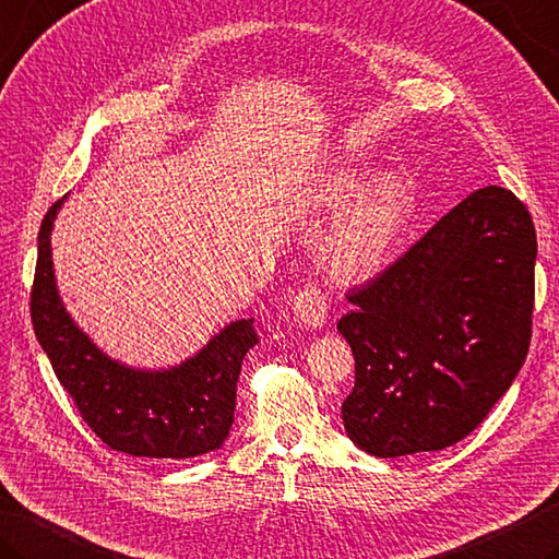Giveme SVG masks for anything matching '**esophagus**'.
<instances>
[{
  "label": "esophagus",
  "instance_id": "34e87169",
  "mask_svg": "<svg viewBox=\"0 0 559 559\" xmlns=\"http://www.w3.org/2000/svg\"><path fill=\"white\" fill-rule=\"evenodd\" d=\"M293 310H295V317H298L300 324L322 326L326 322V310H330V305H326V295L322 288L310 286L295 295Z\"/></svg>",
  "mask_w": 559,
  "mask_h": 559
}]
</instances>
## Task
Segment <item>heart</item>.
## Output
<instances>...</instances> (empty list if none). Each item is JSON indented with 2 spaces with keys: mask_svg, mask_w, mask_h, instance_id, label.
Listing matches in <instances>:
<instances>
[{
  "mask_svg": "<svg viewBox=\"0 0 559 559\" xmlns=\"http://www.w3.org/2000/svg\"><path fill=\"white\" fill-rule=\"evenodd\" d=\"M364 177L334 171L320 181L317 201L326 207H344L364 191ZM409 213V193L395 177L380 179L324 245L326 264L342 278H364L385 264Z\"/></svg>",
  "mask_w": 559,
  "mask_h": 559,
  "instance_id": "obj_1",
  "label": "heart"
}]
</instances>
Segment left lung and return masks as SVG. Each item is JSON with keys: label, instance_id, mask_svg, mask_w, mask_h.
Masks as SVG:
<instances>
[{"label": "left lung", "instance_id": "left-lung-1", "mask_svg": "<svg viewBox=\"0 0 559 559\" xmlns=\"http://www.w3.org/2000/svg\"><path fill=\"white\" fill-rule=\"evenodd\" d=\"M535 254L528 207L485 186L348 290L354 310L336 330L356 382L342 417L360 451H443L483 424L528 354Z\"/></svg>", "mask_w": 559, "mask_h": 559}]
</instances>
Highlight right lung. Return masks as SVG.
Returning <instances> with one entry per match:
<instances>
[{
  "label": "right lung",
  "instance_id": "1",
  "mask_svg": "<svg viewBox=\"0 0 559 559\" xmlns=\"http://www.w3.org/2000/svg\"><path fill=\"white\" fill-rule=\"evenodd\" d=\"M62 201L38 229L31 322L60 385L86 426L114 451L135 457H195L221 448L235 421L242 358L259 342L254 320H239L179 368L120 366L76 330L55 288L50 229Z\"/></svg>",
  "mask_w": 559,
  "mask_h": 559
}]
</instances>
